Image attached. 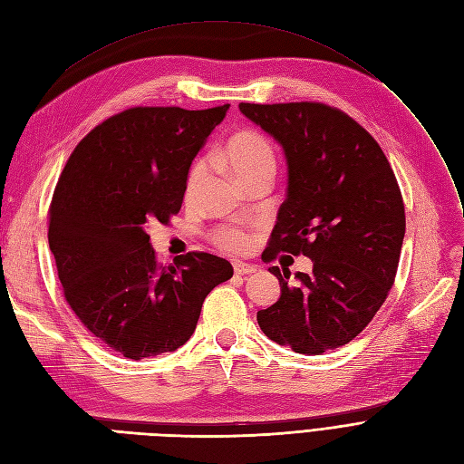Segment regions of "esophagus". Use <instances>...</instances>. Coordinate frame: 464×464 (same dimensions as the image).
Wrapping results in <instances>:
<instances>
[{
    "label": "esophagus",
    "mask_w": 464,
    "mask_h": 464,
    "mask_svg": "<svg viewBox=\"0 0 464 464\" xmlns=\"http://www.w3.org/2000/svg\"><path fill=\"white\" fill-rule=\"evenodd\" d=\"M232 266H234V273H236L237 276H242V275H253L255 270H257V266L242 263V261H234Z\"/></svg>",
    "instance_id": "obj_1"
}]
</instances>
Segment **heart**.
Instances as JSON below:
<instances>
[{
  "mask_svg": "<svg viewBox=\"0 0 464 464\" xmlns=\"http://www.w3.org/2000/svg\"><path fill=\"white\" fill-rule=\"evenodd\" d=\"M217 157L222 163H227L236 177L242 180L247 174L259 170L263 167H275V150L270 141L257 130L244 129L234 132L222 148L217 151ZM205 163L198 161L189 169L186 180V199H191L205 179ZM213 242L227 251H242L249 246V234L237 227H220L213 232Z\"/></svg>",
  "mask_w": 464,
  "mask_h": 464,
  "instance_id": "obj_1",
  "label": "heart"
}]
</instances>
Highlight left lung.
I'll return each mask as SVG.
<instances>
[{"mask_svg": "<svg viewBox=\"0 0 464 464\" xmlns=\"http://www.w3.org/2000/svg\"><path fill=\"white\" fill-rule=\"evenodd\" d=\"M239 111L280 141L287 198L263 251L305 255L313 273L270 266L280 299L257 313L266 338L295 353L321 355L349 343L386 301L401 255L405 205L384 151L338 107L318 102L239 103Z\"/></svg>", "mask_w": 464, "mask_h": 464, "instance_id": "obj_1", "label": "left lung"}]
</instances>
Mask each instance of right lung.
Returning a JSON list of instances; mask_svg holds the SVG:
<instances>
[{
  "label": "right lung",
  "mask_w": 464,
  "mask_h": 464,
  "mask_svg": "<svg viewBox=\"0 0 464 464\" xmlns=\"http://www.w3.org/2000/svg\"><path fill=\"white\" fill-rule=\"evenodd\" d=\"M227 105L130 107L80 140L57 180L47 239L69 307L126 359L184 345L232 265L191 251L170 265L150 246L151 222L179 215L188 170Z\"/></svg>",
  "instance_id": "1"
}]
</instances>
